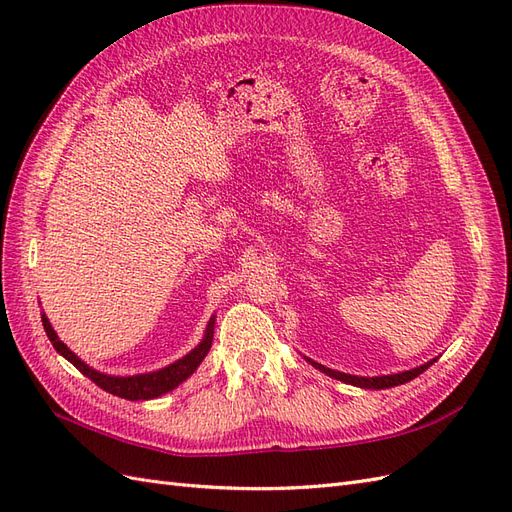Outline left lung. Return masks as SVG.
Masks as SVG:
<instances>
[{"mask_svg":"<svg viewBox=\"0 0 512 512\" xmlns=\"http://www.w3.org/2000/svg\"><path fill=\"white\" fill-rule=\"evenodd\" d=\"M305 361H307L309 365H312V367L320 369L322 374H327V376H331V378H335V380H339V382L359 386V389H374V391L391 389V386L406 384V382L414 380L416 376H421L427 367H431L433 363H436V359H431V361H427V363H423V365H418V367H414V369L399 371V374L371 376V378H369V376H352V374H344V371H335V369H331V367H324V365H320V363H316V361H312V359H307V356H305Z\"/></svg>","mask_w":512,"mask_h":512,"instance_id":"left-lung-1","label":"left lung"}]
</instances>
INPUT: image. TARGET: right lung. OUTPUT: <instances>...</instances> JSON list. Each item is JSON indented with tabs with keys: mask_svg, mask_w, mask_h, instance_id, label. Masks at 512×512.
I'll use <instances>...</instances> for the list:
<instances>
[{
	"mask_svg": "<svg viewBox=\"0 0 512 512\" xmlns=\"http://www.w3.org/2000/svg\"><path fill=\"white\" fill-rule=\"evenodd\" d=\"M42 324H44V331L46 337L51 339L53 348L68 359L76 369L81 371L83 376H87L91 382H96L100 389H104L106 393L117 395L121 399H130V401H145V399H156L168 391L177 389L181 382L188 380L196 367L203 363V359L207 356L211 342H213V329H215V316H211V320L207 322V329L203 339H200V344L190 350L181 359H177L175 363H170L162 369L156 371H147V374H134V376H111V374H104V371H98L94 367H89L85 361H81L79 356H76L64 342H61L59 335L55 333V329L51 327L49 318L42 312Z\"/></svg>",
	"mask_w": 512,
	"mask_h": 512,
	"instance_id": "1",
	"label": "right lung"
}]
</instances>
